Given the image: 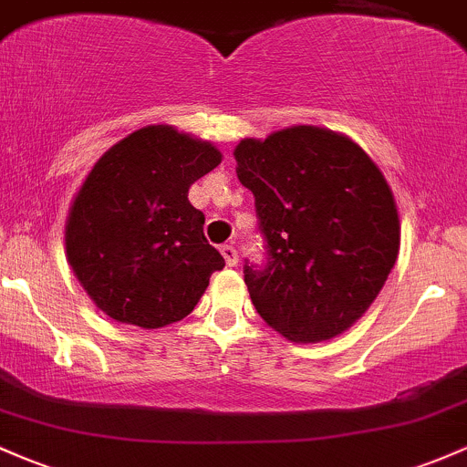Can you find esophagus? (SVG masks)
<instances>
[{"mask_svg":"<svg viewBox=\"0 0 467 467\" xmlns=\"http://www.w3.org/2000/svg\"><path fill=\"white\" fill-rule=\"evenodd\" d=\"M220 254L224 255V263H227L229 267H235V265H238V252H235L234 244H223V247H220Z\"/></svg>","mask_w":467,"mask_h":467,"instance_id":"esophagus-1","label":"esophagus"}]
</instances>
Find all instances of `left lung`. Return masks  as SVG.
I'll return each instance as SVG.
<instances>
[{"instance_id": "8db88e82", "label": "left lung", "mask_w": 467, "mask_h": 467, "mask_svg": "<svg viewBox=\"0 0 467 467\" xmlns=\"http://www.w3.org/2000/svg\"><path fill=\"white\" fill-rule=\"evenodd\" d=\"M234 155L267 240V265H244L255 312L294 343L343 334L399 255V209L385 175L352 138L312 124L244 138Z\"/></svg>"}]
</instances>
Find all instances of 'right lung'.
<instances>
[{
  "label": "right lung",
  "instance_id": "1",
  "mask_svg": "<svg viewBox=\"0 0 467 467\" xmlns=\"http://www.w3.org/2000/svg\"><path fill=\"white\" fill-rule=\"evenodd\" d=\"M220 162L207 140L151 124L93 164L64 244L75 278L109 318L158 329L193 312L224 258L204 238L189 187Z\"/></svg>",
  "mask_w": 467,
  "mask_h": 467
}]
</instances>
